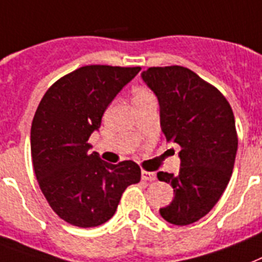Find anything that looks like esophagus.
I'll list each match as a JSON object with an SVG mask.
<instances>
[{"label": "esophagus", "mask_w": 262, "mask_h": 262, "mask_svg": "<svg viewBox=\"0 0 262 262\" xmlns=\"http://www.w3.org/2000/svg\"><path fill=\"white\" fill-rule=\"evenodd\" d=\"M141 179L145 180V182H153V180H156V173L150 171H142Z\"/></svg>", "instance_id": "esophagus-1"}]
</instances>
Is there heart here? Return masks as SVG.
<instances>
[{
  "instance_id": "heart-1",
  "label": "heart",
  "mask_w": 262,
  "mask_h": 262,
  "mask_svg": "<svg viewBox=\"0 0 262 262\" xmlns=\"http://www.w3.org/2000/svg\"><path fill=\"white\" fill-rule=\"evenodd\" d=\"M132 97H133V103H140V102H144L146 99H150V98H155L152 91L146 87H136L133 93H132Z\"/></svg>"
}]
</instances>
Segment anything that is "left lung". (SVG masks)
I'll list each match as a JSON object with an SVG mask.
<instances>
[{
  "mask_svg": "<svg viewBox=\"0 0 262 262\" xmlns=\"http://www.w3.org/2000/svg\"><path fill=\"white\" fill-rule=\"evenodd\" d=\"M141 76L160 103L164 140L180 146L179 175L157 173L175 192L160 214L186 226L210 212L230 180L238 148L234 114L222 93L190 69L149 67Z\"/></svg>",
  "mask_w": 262,
  "mask_h": 262,
  "instance_id": "1",
  "label": "left lung"
}]
</instances>
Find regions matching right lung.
<instances>
[{"mask_svg":"<svg viewBox=\"0 0 262 262\" xmlns=\"http://www.w3.org/2000/svg\"><path fill=\"white\" fill-rule=\"evenodd\" d=\"M140 70L84 66L57 79L37 106L31 129L33 169L51 208L70 225L107 222L126 187L141 179L135 161L114 165L89 152L105 110Z\"/></svg>","mask_w":262,"mask_h":262,"instance_id":"right-lung-1","label":"right lung"}]
</instances>
